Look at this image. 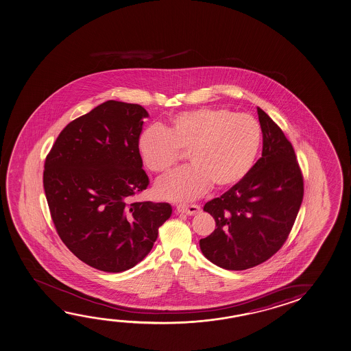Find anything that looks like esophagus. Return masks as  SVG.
<instances>
[{
  "mask_svg": "<svg viewBox=\"0 0 351 351\" xmlns=\"http://www.w3.org/2000/svg\"><path fill=\"white\" fill-rule=\"evenodd\" d=\"M176 210H178V213L186 214V215H195V214L199 213L200 206L197 204H178L176 205Z\"/></svg>",
  "mask_w": 351,
  "mask_h": 351,
  "instance_id": "esophagus-1",
  "label": "esophagus"
}]
</instances>
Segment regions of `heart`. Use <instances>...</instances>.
<instances>
[{
    "instance_id": "b5f03b06",
    "label": "heart",
    "mask_w": 351,
    "mask_h": 351,
    "mask_svg": "<svg viewBox=\"0 0 351 351\" xmlns=\"http://www.w3.org/2000/svg\"><path fill=\"white\" fill-rule=\"evenodd\" d=\"M261 129L248 114L225 108H199L178 114L164 128L152 126L140 136L138 149L146 167L167 173L189 152V167L158 180L162 199L198 198L211 184L226 189L250 171L259 152Z\"/></svg>"
}]
</instances>
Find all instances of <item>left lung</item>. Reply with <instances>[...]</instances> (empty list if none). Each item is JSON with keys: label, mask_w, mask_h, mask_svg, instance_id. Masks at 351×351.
I'll list each match as a JSON object with an SVG mask.
<instances>
[{"label": "left lung", "mask_w": 351, "mask_h": 351, "mask_svg": "<svg viewBox=\"0 0 351 351\" xmlns=\"http://www.w3.org/2000/svg\"><path fill=\"white\" fill-rule=\"evenodd\" d=\"M263 154L245 178L204 211L216 228L199 241L202 253L226 270H247L264 263L286 242L304 195L295 153L275 121L258 108Z\"/></svg>", "instance_id": "1"}]
</instances>
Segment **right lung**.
I'll use <instances>...</instances> for the list:
<instances>
[{"label": "right lung", "mask_w": 351, "mask_h": 351, "mask_svg": "<svg viewBox=\"0 0 351 351\" xmlns=\"http://www.w3.org/2000/svg\"><path fill=\"white\" fill-rule=\"evenodd\" d=\"M148 117L138 104L102 103L65 126L45 162L56 230L76 258L97 270L138 264L173 213L169 203H130L149 184L138 149Z\"/></svg>", "instance_id": "right-lung-1"}]
</instances>
